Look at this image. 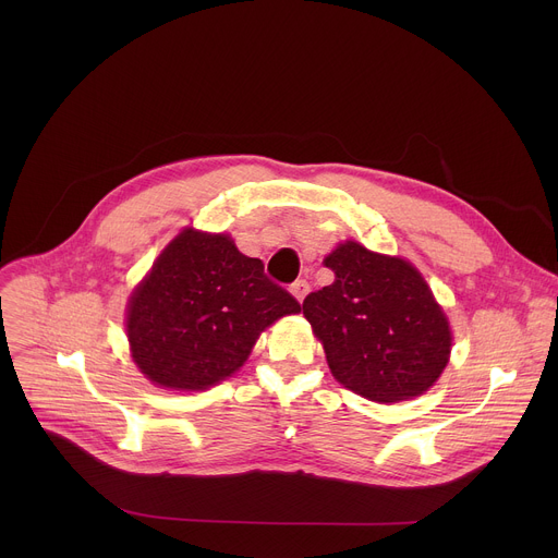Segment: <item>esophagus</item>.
Wrapping results in <instances>:
<instances>
[{
    "label": "esophagus",
    "instance_id": "esophagus-1",
    "mask_svg": "<svg viewBox=\"0 0 558 558\" xmlns=\"http://www.w3.org/2000/svg\"><path fill=\"white\" fill-rule=\"evenodd\" d=\"M291 293H293V298H295L298 302H302V300L306 298V293H308V282H306V280H295V282L291 284Z\"/></svg>",
    "mask_w": 558,
    "mask_h": 558
}]
</instances>
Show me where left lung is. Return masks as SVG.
Returning a JSON list of instances; mask_svg holds the SVG:
<instances>
[{
    "label": "left lung",
    "instance_id": "1",
    "mask_svg": "<svg viewBox=\"0 0 558 558\" xmlns=\"http://www.w3.org/2000/svg\"><path fill=\"white\" fill-rule=\"evenodd\" d=\"M325 265L336 280L308 293L302 313L333 377L379 404L428 390L448 364L452 333L422 274L355 241L338 245Z\"/></svg>",
    "mask_w": 558,
    "mask_h": 558
}]
</instances>
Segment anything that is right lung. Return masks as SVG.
Masks as SVG:
<instances>
[{
	"mask_svg": "<svg viewBox=\"0 0 558 558\" xmlns=\"http://www.w3.org/2000/svg\"><path fill=\"white\" fill-rule=\"evenodd\" d=\"M298 300L238 252L227 233L183 229L128 300L125 331L138 371L156 386L203 390L235 373L258 336Z\"/></svg>",
	"mask_w": 558,
	"mask_h": 558,
	"instance_id": "obj_1",
	"label": "right lung"
}]
</instances>
